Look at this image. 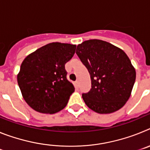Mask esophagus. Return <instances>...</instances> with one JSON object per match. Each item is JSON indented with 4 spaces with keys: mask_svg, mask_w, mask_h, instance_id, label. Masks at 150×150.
I'll list each match as a JSON object with an SVG mask.
<instances>
[{
    "mask_svg": "<svg viewBox=\"0 0 150 150\" xmlns=\"http://www.w3.org/2000/svg\"><path fill=\"white\" fill-rule=\"evenodd\" d=\"M74 86H75V87H76V88H79V81H78V80H76V81L74 82Z\"/></svg>",
    "mask_w": 150,
    "mask_h": 150,
    "instance_id": "34e87169",
    "label": "esophagus"
}]
</instances>
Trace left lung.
I'll return each instance as SVG.
<instances>
[{
    "instance_id": "1",
    "label": "left lung",
    "mask_w": 150,
    "mask_h": 150,
    "mask_svg": "<svg viewBox=\"0 0 150 150\" xmlns=\"http://www.w3.org/2000/svg\"><path fill=\"white\" fill-rule=\"evenodd\" d=\"M90 74L91 88L83 94L88 108L98 113H111L121 109L129 99L136 71L126 53L100 40H88L76 51Z\"/></svg>"
}]
</instances>
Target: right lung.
Here are the masks:
<instances>
[{
    "instance_id": "obj_1",
    "label": "right lung",
    "mask_w": 150,
    "mask_h": 150,
    "mask_svg": "<svg viewBox=\"0 0 150 150\" xmlns=\"http://www.w3.org/2000/svg\"><path fill=\"white\" fill-rule=\"evenodd\" d=\"M76 46L51 43L24 59L17 81L23 98L33 110L53 114L67 106L75 88L67 79L64 65L74 56Z\"/></svg>"
}]
</instances>
